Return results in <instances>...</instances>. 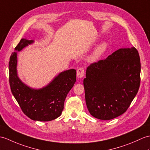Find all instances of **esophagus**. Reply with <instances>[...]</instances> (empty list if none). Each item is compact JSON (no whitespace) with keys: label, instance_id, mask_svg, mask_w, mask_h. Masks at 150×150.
Wrapping results in <instances>:
<instances>
[{"label":"esophagus","instance_id":"1","mask_svg":"<svg viewBox=\"0 0 150 150\" xmlns=\"http://www.w3.org/2000/svg\"><path fill=\"white\" fill-rule=\"evenodd\" d=\"M84 76V69L82 68H80L77 69V71H76V76L78 78H82L83 76Z\"/></svg>","mask_w":150,"mask_h":150}]
</instances>
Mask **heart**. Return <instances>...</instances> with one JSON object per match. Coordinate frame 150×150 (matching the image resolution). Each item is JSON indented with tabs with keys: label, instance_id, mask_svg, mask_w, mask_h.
<instances>
[{
	"label": "heart",
	"instance_id": "heart-1",
	"mask_svg": "<svg viewBox=\"0 0 150 150\" xmlns=\"http://www.w3.org/2000/svg\"><path fill=\"white\" fill-rule=\"evenodd\" d=\"M108 47V43L106 41H102L95 48V49L92 52L91 54L90 55V59L91 61H95L98 57H100L104 52H105Z\"/></svg>",
	"mask_w": 150,
	"mask_h": 150
}]
</instances>
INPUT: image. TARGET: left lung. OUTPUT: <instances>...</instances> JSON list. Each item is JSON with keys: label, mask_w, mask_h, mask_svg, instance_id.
<instances>
[{"label": "left lung", "mask_w": 150, "mask_h": 150, "mask_svg": "<svg viewBox=\"0 0 150 150\" xmlns=\"http://www.w3.org/2000/svg\"><path fill=\"white\" fill-rule=\"evenodd\" d=\"M140 74V57L135 47L120 48L89 66L83 86L89 113L110 120L126 112L138 92Z\"/></svg>", "instance_id": "obj_1"}]
</instances>
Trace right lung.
Returning <instances> with one entry per match:
<instances>
[{"label": "right lung", "instance_id": "right-lung-1", "mask_svg": "<svg viewBox=\"0 0 150 150\" xmlns=\"http://www.w3.org/2000/svg\"><path fill=\"white\" fill-rule=\"evenodd\" d=\"M34 42V40L23 38L10 57V88L23 113L30 119L52 121L61 116L66 97L76 82V70L71 69L61 72L42 88L34 89L27 86L21 81L17 73V52Z\"/></svg>", "mask_w": 150, "mask_h": 150}]
</instances>
